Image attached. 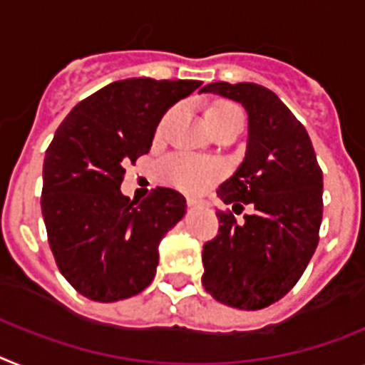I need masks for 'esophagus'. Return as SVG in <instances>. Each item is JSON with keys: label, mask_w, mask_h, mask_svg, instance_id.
<instances>
[{"label": "esophagus", "mask_w": 365, "mask_h": 365, "mask_svg": "<svg viewBox=\"0 0 365 365\" xmlns=\"http://www.w3.org/2000/svg\"><path fill=\"white\" fill-rule=\"evenodd\" d=\"M187 206L189 207H202L204 206V202L197 200V198H187Z\"/></svg>", "instance_id": "1"}]
</instances>
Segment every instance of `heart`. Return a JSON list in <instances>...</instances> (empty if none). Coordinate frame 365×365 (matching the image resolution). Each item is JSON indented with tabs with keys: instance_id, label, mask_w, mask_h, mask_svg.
Here are the masks:
<instances>
[{
	"instance_id": "obj_1",
	"label": "heart",
	"mask_w": 365,
	"mask_h": 365,
	"mask_svg": "<svg viewBox=\"0 0 365 365\" xmlns=\"http://www.w3.org/2000/svg\"><path fill=\"white\" fill-rule=\"evenodd\" d=\"M174 113H176V109H173L165 116L163 122H161V130L173 118ZM235 118H243V113L232 102L211 103L206 111V120L211 130L225 124V122L235 120ZM159 173L167 182L180 187L182 191L198 192L202 189L210 187L211 183H215L217 180H220L225 174V167L217 161H211V159H202L198 155L187 154V152H178V154L165 158L159 163Z\"/></svg>"
}]
</instances>
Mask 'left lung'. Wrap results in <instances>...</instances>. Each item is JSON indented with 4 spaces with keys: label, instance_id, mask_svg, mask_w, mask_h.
Here are the masks:
<instances>
[{
    "label": "left lung",
    "instance_id": "left-lung-1",
    "mask_svg": "<svg viewBox=\"0 0 365 365\" xmlns=\"http://www.w3.org/2000/svg\"><path fill=\"white\" fill-rule=\"evenodd\" d=\"M213 93L240 102L249 115L243 163L220 183L219 235L202 250V284L215 301L240 310H262L280 301L310 263L323 219V173L304 125L277 94L256 83H210Z\"/></svg>",
    "mask_w": 365,
    "mask_h": 365
}]
</instances>
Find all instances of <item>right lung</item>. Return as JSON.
<instances>
[{
    "instance_id": "1",
    "label": "right lung",
    "mask_w": 365,
    "mask_h": 365,
    "mask_svg": "<svg viewBox=\"0 0 365 365\" xmlns=\"http://www.w3.org/2000/svg\"><path fill=\"white\" fill-rule=\"evenodd\" d=\"M200 85L115 81L79 102L55 131L42 170V217L61 274L91 301H122L154 280L159 243L187 204L168 187L131 202L120 192L124 167L148 154L168 107Z\"/></svg>"
}]
</instances>
